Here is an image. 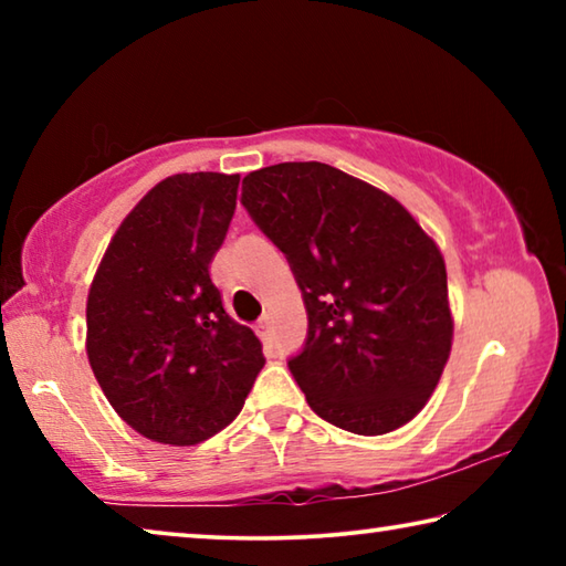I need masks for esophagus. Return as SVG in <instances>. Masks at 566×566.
<instances>
[{
	"label": "esophagus",
	"instance_id": "obj_1",
	"mask_svg": "<svg viewBox=\"0 0 566 566\" xmlns=\"http://www.w3.org/2000/svg\"><path fill=\"white\" fill-rule=\"evenodd\" d=\"M256 332H260L262 339H270L272 332H274V322L270 317H262L260 324H256Z\"/></svg>",
	"mask_w": 566,
	"mask_h": 566
}]
</instances>
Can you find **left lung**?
<instances>
[{
	"label": "left lung",
	"mask_w": 566,
	"mask_h": 566,
	"mask_svg": "<svg viewBox=\"0 0 566 566\" xmlns=\"http://www.w3.org/2000/svg\"><path fill=\"white\" fill-rule=\"evenodd\" d=\"M242 202L304 296L310 332L290 371L310 407L364 437L405 427L454 339L434 239L387 191L322 161L249 171Z\"/></svg>",
	"instance_id": "left-lung-1"
}]
</instances>
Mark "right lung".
<instances>
[{
	"label": "right lung",
	"instance_id": "obj_1",
	"mask_svg": "<svg viewBox=\"0 0 566 566\" xmlns=\"http://www.w3.org/2000/svg\"><path fill=\"white\" fill-rule=\"evenodd\" d=\"M239 175L191 171L122 219L87 296V357L104 397L142 437L199 444L244 407L262 342L229 317L209 276Z\"/></svg>",
	"mask_w": 566,
	"mask_h": 566
}]
</instances>
